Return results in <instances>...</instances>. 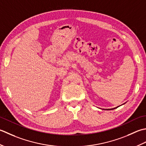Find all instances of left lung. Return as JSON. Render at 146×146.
<instances>
[{
  "instance_id": "1",
  "label": "left lung",
  "mask_w": 146,
  "mask_h": 146,
  "mask_svg": "<svg viewBox=\"0 0 146 146\" xmlns=\"http://www.w3.org/2000/svg\"><path fill=\"white\" fill-rule=\"evenodd\" d=\"M113 109H115V108H113ZM110 110H113V109H110Z\"/></svg>"
}]
</instances>
